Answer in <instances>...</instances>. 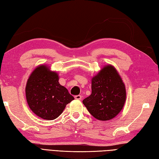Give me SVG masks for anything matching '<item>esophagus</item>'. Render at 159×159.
Segmentation results:
<instances>
[{
	"label": "esophagus",
	"mask_w": 159,
	"mask_h": 159,
	"mask_svg": "<svg viewBox=\"0 0 159 159\" xmlns=\"http://www.w3.org/2000/svg\"><path fill=\"white\" fill-rule=\"evenodd\" d=\"M75 99H77V100H80V99H82V96H81L80 95H75Z\"/></svg>",
	"instance_id": "obj_1"
}]
</instances>
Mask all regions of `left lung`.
I'll return each mask as SVG.
<instances>
[{"mask_svg": "<svg viewBox=\"0 0 159 159\" xmlns=\"http://www.w3.org/2000/svg\"><path fill=\"white\" fill-rule=\"evenodd\" d=\"M92 93L84 105L95 119L111 120L123 109L126 99L125 84L117 70L107 65L92 78Z\"/></svg>", "mask_w": 159, "mask_h": 159, "instance_id": "1", "label": "left lung"}]
</instances>
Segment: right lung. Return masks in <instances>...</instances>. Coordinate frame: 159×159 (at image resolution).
<instances>
[{
    "label": "right lung",
    "mask_w": 159,
    "mask_h": 159,
    "mask_svg": "<svg viewBox=\"0 0 159 159\" xmlns=\"http://www.w3.org/2000/svg\"><path fill=\"white\" fill-rule=\"evenodd\" d=\"M59 76L46 65L35 68L27 80L25 88L30 109L43 119L57 118L68 103L74 99L65 87L60 84Z\"/></svg>",
    "instance_id": "right-lung-1"
}]
</instances>
